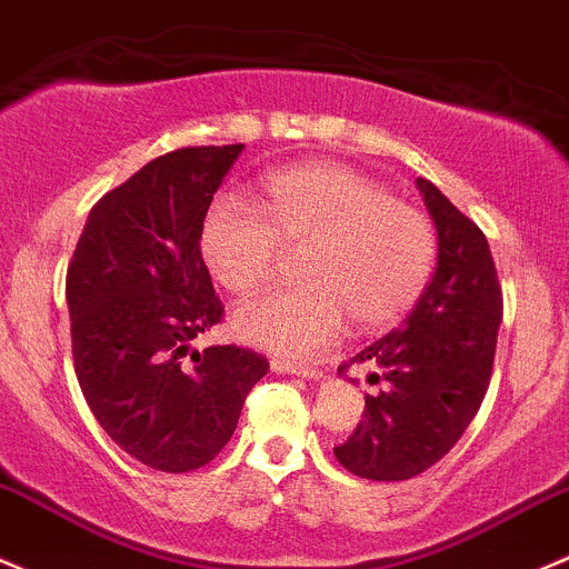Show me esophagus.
I'll list each match as a JSON object with an SVG mask.
<instances>
[{"instance_id": "34e87169", "label": "esophagus", "mask_w": 569, "mask_h": 569, "mask_svg": "<svg viewBox=\"0 0 569 569\" xmlns=\"http://www.w3.org/2000/svg\"><path fill=\"white\" fill-rule=\"evenodd\" d=\"M272 370L274 373H291V376H302V379H321V370L313 368V365H302V362H291V360H272Z\"/></svg>"}]
</instances>
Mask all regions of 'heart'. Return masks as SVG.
I'll list each match as a JSON object with an SVG mask.
<instances>
[{"instance_id":"obj_1","label":"heart","mask_w":569,"mask_h":569,"mask_svg":"<svg viewBox=\"0 0 569 569\" xmlns=\"http://www.w3.org/2000/svg\"><path fill=\"white\" fill-rule=\"evenodd\" d=\"M286 250H308L302 289L272 291L234 310L237 338L283 357H310L343 332L400 319L420 300L436 256L433 226L379 182L340 163H305L261 184V212L214 204L201 256L220 286L253 295Z\"/></svg>"}]
</instances>
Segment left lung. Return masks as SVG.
Segmentation results:
<instances>
[{
    "mask_svg": "<svg viewBox=\"0 0 569 569\" xmlns=\"http://www.w3.org/2000/svg\"><path fill=\"white\" fill-rule=\"evenodd\" d=\"M436 226L430 283L392 330L351 362H368L365 415L335 458L365 480L398 482L430 469L456 447L486 398L501 325V289L488 239L428 179H417Z\"/></svg>",
    "mask_w": 569,
    "mask_h": 569,
    "instance_id": "left-lung-1",
    "label": "left lung"
}]
</instances>
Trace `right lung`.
I'll list each match as a JSON object with an SVG mask.
<instances>
[{
  "mask_svg": "<svg viewBox=\"0 0 569 569\" xmlns=\"http://www.w3.org/2000/svg\"><path fill=\"white\" fill-rule=\"evenodd\" d=\"M239 152L242 143L184 147L149 160L92 207L68 269L83 398L113 445L169 475L223 450L269 370L239 346L190 349L223 316L201 226Z\"/></svg>",
  "mask_w": 569,
  "mask_h": 569,
  "instance_id": "1",
  "label": "right lung"
}]
</instances>
